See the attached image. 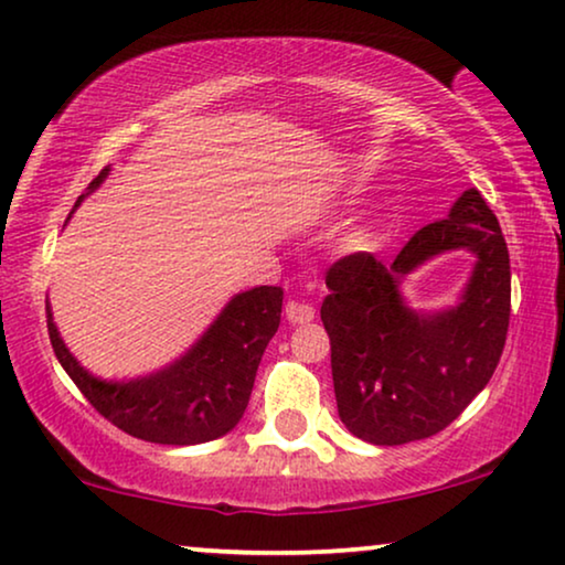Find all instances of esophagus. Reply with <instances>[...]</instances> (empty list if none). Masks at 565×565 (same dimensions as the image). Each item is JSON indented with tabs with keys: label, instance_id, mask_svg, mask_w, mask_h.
Masks as SVG:
<instances>
[{
	"label": "esophagus",
	"instance_id": "1",
	"mask_svg": "<svg viewBox=\"0 0 565 565\" xmlns=\"http://www.w3.org/2000/svg\"><path fill=\"white\" fill-rule=\"evenodd\" d=\"M287 320L291 326H305V322L315 320V307L307 302H289L287 305Z\"/></svg>",
	"mask_w": 565,
	"mask_h": 565
}]
</instances>
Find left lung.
Listing matches in <instances>:
<instances>
[{
    "label": "left lung",
    "instance_id": "1",
    "mask_svg": "<svg viewBox=\"0 0 565 565\" xmlns=\"http://www.w3.org/2000/svg\"><path fill=\"white\" fill-rule=\"evenodd\" d=\"M452 249L477 255L461 302L413 311L399 291L404 276ZM326 284L320 318L338 416L359 439L397 447L439 434L493 377L509 330L511 270L499 220L476 188L447 220L418 230L393 263L345 255Z\"/></svg>",
    "mask_w": 565,
    "mask_h": 565
}]
</instances>
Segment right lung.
I'll return each mask as SVG.
<instances>
[{"label": "right lung", "instance_id": "1", "mask_svg": "<svg viewBox=\"0 0 565 565\" xmlns=\"http://www.w3.org/2000/svg\"><path fill=\"white\" fill-rule=\"evenodd\" d=\"M108 175L110 168H105L74 209ZM281 287L239 291L191 349L162 370L131 380H103L87 372L62 341L49 299L46 318L58 364L100 416L137 439L188 447L220 439L239 424L263 351L281 322Z\"/></svg>", "mask_w": 565, "mask_h": 565}]
</instances>
